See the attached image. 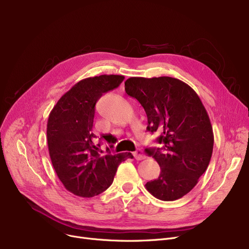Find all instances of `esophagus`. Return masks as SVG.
<instances>
[{
  "instance_id": "obj_1",
  "label": "esophagus",
  "mask_w": 249,
  "mask_h": 249,
  "mask_svg": "<svg viewBox=\"0 0 249 249\" xmlns=\"http://www.w3.org/2000/svg\"><path fill=\"white\" fill-rule=\"evenodd\" d=\"M133 156L135 158V160H144L146 158V156L144 155V153H143V151L141 149H137L136 151H134Z\"/></svg>"
}]
</instances>
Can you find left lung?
<instances>
[{
    "instance_id": "1",
    "label": "left lung",
    "mask_w": 249,
    "mask_h": 249,
    "mask_svg": "<svg viewBox=\"0 0 249 249\" xmlns=\"http://www.w3.org/2000/svg\"><path fill=\"white\" fill-rule=\"evenodd\" d=\"M125 90L144 108L147 131L158 132L162 145L145 149L160 166L146 190L161 201L184 197L198 184L213 152V128L203 103L189 85L169 76L130 77Z\"/></svg>"
}]
</instances>
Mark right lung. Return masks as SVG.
<instances>
[{
  "mask_svg": "<svg viewBox=\"0 0 249 249\" xmlns=\"http://www.w3.org/2000/svg\"><path fill=\"white\" fill-rule=\"evenodd\" d=\"M124 78L118 74L84 78L58 100L49 114L46 132L52 165L64 188L78 197L91 198L106 191L119 164L133 159L130 152L101 154V143L96 144L93 133L96 103ZM101 138L109 143L117 141L111 134Z\"/></svg>",
  "mask_w": 249,
  "mask_h": 249,
  "instance_id": "1",
  "label": "right lung"
}]
</instances>
